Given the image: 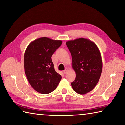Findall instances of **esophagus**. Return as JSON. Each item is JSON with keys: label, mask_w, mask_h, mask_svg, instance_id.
<instances>
[{"label": "esophagus", "mask_w": 125, "mask_h": 125, "mask_svg": "<svg viewBox=\"0 0 125 125\" xmlns=\"http://www.w3.org/2000/svg\"><path fill=\"white\" fill-rule=\"evenodd\" d=\"M68 69H65L64 70V72H64V73L65 74H67L68 73Z\"/></svg>", "instance_id": "34e87169"}]
</instances>
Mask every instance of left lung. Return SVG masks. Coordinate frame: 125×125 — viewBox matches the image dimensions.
I'll return each mask as SVG.
<instances>
[{
	"mask_svg": "<svg viewBox=\"0 0 125 125\" xmlns=\"http://www.w3.org/2000/svg\"><path fill=\"white\" fill-rule=\"evenodd\" d=\"M72 55V68L76 78L71 83L75 91L85 94L98 83L102 70V61L98 47L94 42L83 38L67 42Z\"/></svg>",
	"mask_w": 125,
	"mask_h": 125,
	"instance_id": "obj_1",
	"label": "left lung"
}]
</instances>
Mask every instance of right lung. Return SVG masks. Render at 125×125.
Here are the masks:
<instances>
[{"mask_svg": "<svg viewBox=\"0 0 125 125\" xmlns=\"http://www.w3.org/2000/svg\"><path fill=\"white\" fill-rule=\"evenodd\" d=\"M62 43L60 40L39 38L31 42L25 51V74L29 84L40 94L52 92L62 78L55 71L51 60V56Z\"/></svg>", "mask_w": 125, "mask_h": 125, "instance_id": "1", "label": "right lung"}]
</instances>
